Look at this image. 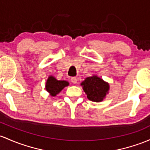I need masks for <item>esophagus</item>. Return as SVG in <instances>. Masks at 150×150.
I'll return each mask as SVG.
<instances>
[{
	"mask_svg": "<svg viewBox=\"0 0 150 150\" xmlns=\"http://www.w3.org/2000/svg\"><path fill=\"white\" fill-rule=\"evenodd\" d=\"M70 80L72 83H74V84H76L77 82H78V79H77V78H75V77H72V78H71Z\"/></svg>",
	"mask_w": 150,
	"mask_h": 150,
	"instance_id": "obj_1",
	"label": "esophagus"
}]
</instances>
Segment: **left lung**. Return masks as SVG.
<instances>
[{
	"instance_id": "obj_1",
	"label": "left lung",
	"mask_w": 150,
	"mask_h": 150,
	"mask_svg": "<svg viewBox=\"0 0 150 150\" xmlns=\"http://www.w3.org/2000/svg\"><path fill=\"white\" fill-rule=\"evenodd\" d=\"M80 86L91 101L101 102L105 98L110 89L109 83L97 75L88 77L83 80Z\"/></svg>"
}]
</instances>
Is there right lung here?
<instances>
[{
  "mask_svg": "<svg viewBox=\"0 0 150 150\" xmlns=\"http://www.w3.org/2000/svg\"><path fill=\"white\" fill-rule=\"evenodd\" d=\"M68 86L69 82L66 80H58L52 75H50L47 80L45 89L52 97H54L60 93L63 88Z\"/></svg>",
  "mask_w": 150,
  "mask_h": 150,
  "instance_id": "right-lung-1",
  "label": "right lung"
}]
</instances>
